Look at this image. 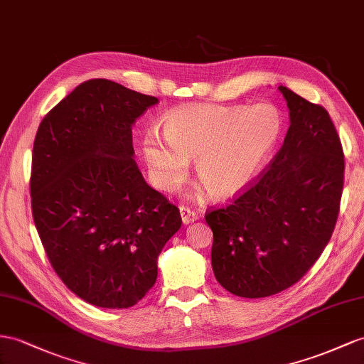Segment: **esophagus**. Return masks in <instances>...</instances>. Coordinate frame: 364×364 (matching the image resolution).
<instances>
[{
	"instance_id": "34e87169",
	"label": "esophagus",
	"mask_w": 364,
	"mask_h": 364,
	"mask_svg": "<svg viewBox=\"0 0 364 364\" xmlns=\"http://www.w3.org/2000/svg\"><path fill=\"white\" fill-rule=\"evenodd\" d=\"M180 213H181V220L184 225H191V223L197 221V218H198L197 212H193L192 209L186 208V206H180Z\"/></svg>"
}]
</instances>
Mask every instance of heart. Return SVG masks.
I'll return each mask as SVG.
<instances>
[{
    "label": "heart",
    "instance_id": "1",
    "mask_svg": "<svg viewBox=\"0 0 364 364\" xmlns=\"http://www.w3.org/2000/svg\"><path fill=\"white\" fill-rule=\"evenodd\" d=\"M164 139L149 130L143 158L158 189L172 192L188 176L189 160L213 200L226 201L250 188L282 139L284 118L271 102L192 105L161 118Z\"/></svg>",
    "mask_w": 364,
    "mask_h": 364
}]
</instances>
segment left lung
<instances>
[{"instance_id":"obj_1","label":"left lung","mask_w":364,"mask_h":364,"mask_svg":"<svg viewBox=\"0 0 364 364\" xmlns=\"http://www.w3.org/2000/svg\"><path fill=\"white\" fill-rule=\"evenodd\" d=\"M278 90L291 119L282 149L255 184L206 213L213 274L243 298L295 284L329 243L340 210L344 156L328 110L284 86Z\"/></svg>"}]
</instances>
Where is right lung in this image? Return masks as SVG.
I'll return each instance as SVG.
<instances>
[{
	"instance_id": "right-lung-1",
	"label": "right lung",
	"mask_w": 364,
	"mask_h": 364,
	"mask_svg": "<svg viewBox=\"0 0 364 364\" xmlns=\"http://www.w3.org/2000/svg\"><path fill=\"white\" fill-rule=\"evenodd\" d=\"M110 80L81 82L41 121L32 154V215L53 271L93 306L126 309L149 292L180 210L134 160L132 124L155 106Z\"/></svg>"
}]
</instances>
